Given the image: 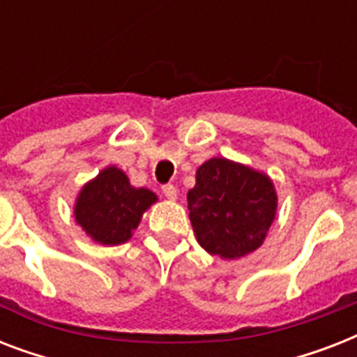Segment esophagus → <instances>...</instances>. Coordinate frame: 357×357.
<instances>
[{"instance_id": "obj_1", "label": "esophagus", "mask_w": 357, "mask_h": 357, "mask_svg": "<svg viewBox=\"0 0 357 357\" xmlns=\"http://www.w3.org/2000/svg\"><path fill=\"white\" fill-rule=\"evenodd\" d=\"M162 195L167 196L168 200H176V198H178V189H176V187H174V185H165V187H162Z\"/></svg>"}]
</instances>
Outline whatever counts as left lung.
<instances>
[{
	"label": "left lung",
	"mask_w": 357,
	"mask_h": 357,
	"mask_svg": "<svg viewBox=\"0 0 357 357\" xmlns=\"http://www.w3.org/2000/svg\"><path fill=\"white\" fill-rule=\"evenodd\" d=\"M187 202L200 246L222 259L259 248L278 207L268 176L224 157H213L196 170Z\"/></svg>",
	"instance_id": "obj_1"
}]
</instances>
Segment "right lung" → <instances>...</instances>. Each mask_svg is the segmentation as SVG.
Wrapping results in <instances>:
<instances>
[{"instance_id": "add662e5", "label": "right lung", "mask_w": 357, "mask_h": 357, "mask_svg": "<svg viewBox=\"0 0 357 357\" xmlns=\"http://www.w3.org/2000/svg\"><path fill=\"white\" fill-rule=\"evenodd\" d=\"M155 202L150 189H135L120 168L107 167L81 189L75 222L92 241L116 246L131 238L142 213Z\"/></svg>"}]
</instances>
